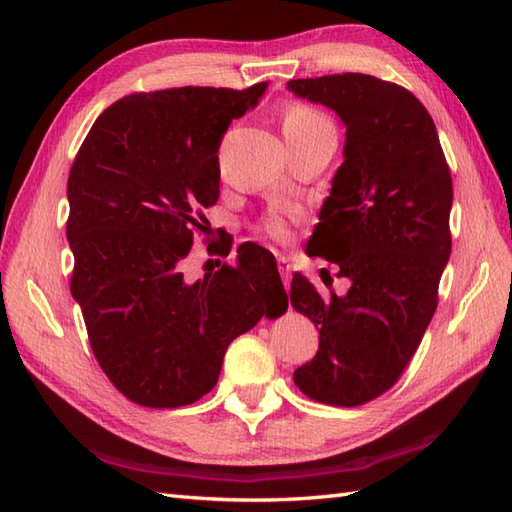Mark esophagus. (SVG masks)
I'll use <instances>...</instances> for the list:
<instances>
[{"instance_id": "obj_1", "label": "esophagus", "mask_w": 512, "mask_h": 512, "mask_svg": "<svg viewBox=\"0 0 512 512\" xmlns=\"http://www.w3.org/2000/svg\"><path fill=\"white\" fill-rule=\"evenodd\" d=\"M277 264H279V273H281V277H284V284H286V288H290V277H292V262H290V257H286V255H279Z\"/></svg>"}]
</instances>
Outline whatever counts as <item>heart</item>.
<instances>
[{
    "label": "heart",
    "instance_id": "heart-1",
    "mask_svg": "<svg viewBox=\"0 0 512 512\" xmlns=\"http://www.w3.org/2000/svg\"><path fill=\"white\" fill-rule=\"evenodd\" d=\"M281 129H284L286 138H299V136L321 132V129H332V123L321 112L314 110V107L295 103L284 112V118H281ZM262 231L268 237L277 239V242H288L290 239L288 220L286 215L279 211H273L264 217Z\"/></svg>",
    "mask_w": 512,
    "mask_h": 512
}]
</instances>
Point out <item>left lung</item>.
Returning a JSON list of instances; mask_svg holds the SVG:
<instances>
[{"label":"left lung","mask_w":512,"mask_h":512,"mask_svg":"<svg viewBox=\"0 0 512 512\" xmlns=\"http://www.w3.org/2000/svg\"><path fill=\"white\" fill-rule=\"evenodd\" d=\"M286 88L345 125L343 162L308 248L350 279L336 295L292 277V308L319 330V352L295 383L312 400L356 407L396 383L436 312L451 255V171L433 118L400 85L347 72Z\"/></svg>","instance_id":"8db88e82"}]
</instances>
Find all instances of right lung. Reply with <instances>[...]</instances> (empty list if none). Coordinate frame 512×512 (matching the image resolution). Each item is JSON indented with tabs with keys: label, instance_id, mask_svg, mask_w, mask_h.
Wrapping results in <instances>:
<instances>
[{
	"label": "right lung",
	"instance_id": "add662e5",
	"mask_svg": "<svg viewBox=\"0 0 512 512\" xmlns=\"http://www.w3.org/2000/svg\"><path fill=\"white\" fill-rule=\"evenodd\" d=\"M266 88L129 94L96 118L74 158L70 290L96 361L136 405L171 409L209 394L231 341L288 310L262 246H239L233 268L204 279L182 273L202 209L220 198L226 129Z\"/></svg>",
	"mask_w": 512,
	"mask_h": 512
}]
</instances>
